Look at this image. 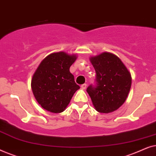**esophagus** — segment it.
Wrapping results in <instances>:
<instances>
[{"label":"esophagus","mask_w":156,"mask_h":156,"mask_svg":"<svg viewBox=\"0 0 156 156\" xmlns=\"http://www.w3.org/2000/svg\"><path fill=\"white\" fill-rule=\"evenodd\" d=\"M87 84H82V86H81V87H82V89H85L87 88Z\"/></svg>","instance_id":"obj_1"}]
</instances>
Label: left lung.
<instances>
[{
  "label": "left lung",
  "mask_w": 156,
  "mask_h": 156,
  "mask_svg": "<svg viewBox=\"0 0 156 156\" xmlns=\"http://www.w3.org/2000/svg\"><path fill=\"white\" fill-rule=\"evenodd\" d=\"M96 72L95 84L87 87L96 110L114 112L124 103L131 86V76L121 59L114 54L103 52L90 58Z\"/></svg>",
  "instance_id": "8db88e82"
}]
</instances>
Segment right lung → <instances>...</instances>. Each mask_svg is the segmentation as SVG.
I'll use <instances>...</instances> for the list:
<instances>
[{
	"mask_svg": "<svg viewBox=\"0 0 156 156\" xmlns=\"http://www.w3.org/2000/svg\"><path fill=\"white\" fill-rule=\"evenodd\" d=\"M76 59V55L59 52L48 55L40 64L32 79L31 87L38 104L45 110L64 112L80 88L69 72Z\"/></svg>",
	"mask_w": 156,
	"mask_h": 156,
	"instance_id": "right-lung-1",
	"label": "right lung"
}]
</instances>
